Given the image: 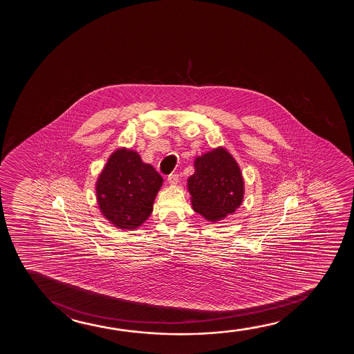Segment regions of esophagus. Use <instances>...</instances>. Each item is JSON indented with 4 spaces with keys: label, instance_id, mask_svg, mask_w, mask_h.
<instances>
[{
    "label": "esophagus",
    "instance_id": "obj_1",
    "mask_svg": "<svg viewBox=\"0 0 354 354\" xmlns=\"http://www.w3.org/2000/svg\"><path fill=\"white\" fill-rule=\"evenodd\" d=\"M168 183L170 185H176L179 183V174H176V173H173V174H170L168 176Z\"/></svg>",
    "mask_w": 354,
    "mask_h": 354
}]
</instances>
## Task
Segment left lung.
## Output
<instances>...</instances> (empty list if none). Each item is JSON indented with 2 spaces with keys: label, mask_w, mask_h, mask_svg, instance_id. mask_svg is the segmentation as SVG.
Instances as JSON below:
<instances>
[{
  "label": "left lung",
  "mask_w": 354,
  "mask_h": 354,
  "mask_svg": "<svg viewBox=\"0 0 354 354\" xmlns=\"http://www.w3.org/2000/svg\"><path fill=\"white\" fill-rule=\"evenodd\" d=\"M187 189L194 212L210 223H218L241 207L244 180L232 155L218 147L194 160Z\"/></svg>",
  "instance_id": "1"
}]
</instances>
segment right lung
I'll return each mask as SVG.
<instances>
[{
    "label": "right lung",
    "instance_id": "1",
    "mask_svg": "<svg viewBox=\"0 0 354 354\" xmlns=\"http://www.w3.org/2000/svg\"><path fill=\"white\" fill-rule=\"evenodd\" d=\"M163 179L136 151H115L95 184L97 201L104 218L121 230H134L145 223L153 210Z\"/></svg>",
    "mask_w": 354,
    "mask_h": 354
}]
</instances>
